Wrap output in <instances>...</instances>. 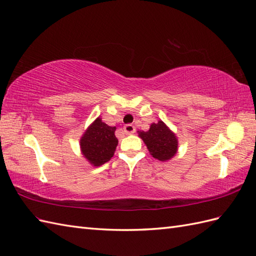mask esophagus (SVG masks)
Returning <instances> with one entry per match:
<instances>
[{
    "label": "esophagus",
    "mask_w": 256,
    "mask_h": 256,
    "mask_svg": "<svg viewBox=\"0 0 256 256\" xmlns=\"http://www.w3.org/2000/svg\"><path fill=\"white\" fill-rule=\"evenodd\" d=\"M124 132L126 134H132L136 132V127L132 124H127L124 126Z\"/></svg>",
    "instance_id": "esophagus-1"
}]
</instances>
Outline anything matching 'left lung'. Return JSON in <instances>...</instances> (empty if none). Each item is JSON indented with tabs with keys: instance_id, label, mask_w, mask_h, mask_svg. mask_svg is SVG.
Wrapping results in <instances>:
<instances>
[{
	"instance_id": "obj_1",
	"label": "left lung",
	"mask_w": 256,
	"mask_h": 256,
	"mask_svg": "<svg viewBox=\"0 0 256 256\" xmlns=\"http://www.w3.org/2000/svg\"><path fill=\"white\" fill-rule=\"evenodd\" d=\"M139 136L154 158L165 162L175 156L178 150L176 134L168 128L165 122H153L148 132H138Z\"/></svg>"
}]
</instances>
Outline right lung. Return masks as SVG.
<instances>
[{"label": "right lung", "instance_id": "1", "mask_svg": "<svg viewBox=\"0 0 256 256\" xmlns=\"http://www.w3.org/2000/svg\"><path fill=\"white\" fill-rule=\"evenodd\" d=\"M115 132L116 127L108 126L100 117L86 130L80 139V148L91 165L101 166L113 158L118 144Z\"/></svg>", "mask_w": 256, "mask_h": 256}]
</instances>
